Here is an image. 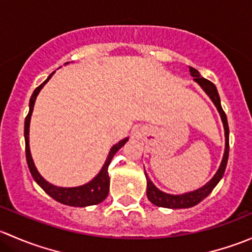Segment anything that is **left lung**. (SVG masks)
Returning a JSON list of instances; mask_svg holds the SVG:
<instances>
[{"label":"left lung","mask_w":252,"mask_h":252,"mask_svg":"<svg viewBox=\"0 0 252 252\" xmlns=\"http://www.w3.org/2000/svg\"><path fill=\"white\" fill-rule=\"evenodd\" d=\"M189 70L191 77H194V80L196 81V83L201 86L202 90L210 96V98L212 100V102L215 103V106L217 107L218 112H220V119H222L223 126H224V136H225L224 155H223L222 162H220V168H218L217 173L215 174V177H213L207 184H205L204 187L200 188V189L194 190V191H190V192H185V194H182V195L166 194V192L157 189V188L155 187L154 183L149 179L146 172H145V175H146V180H147V190H146L147 199H149L154 205L158 206V207L174 208V210L175 208H189V207H192V206L197 205L199 202H201L205 197H207L208 195L211 194V191L215 189V187L218 184V182L222 179L223 174H224V171H225V167H227L228 156H229V128H228L227 116H225L224 111H223L222 106H220V95H218L217 88H216V85L212 83V81L202 78L201 75H200V73L197 72L195 68L189 67Z\"/></svg>","instance_id":"1"}]
</instances>
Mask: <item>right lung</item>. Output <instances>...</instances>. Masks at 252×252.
I'll list each match as a JSON object with an SVG mask.
<instances>
[{"instance_id": "add662e5", "label": "right lung", "mask_w": 252, "mask_h": 252, "mask_svg": "<svg viewBox=\"0 0 252 252\" xmlns=\"http://www.w3.org/2000/svg\"><path fill=\"white\" fill-rule=\"evenodd\" d=\"M52 74L48 75L46 80H45L41 85H39L36 89H35L32 97H30L29 113H28V116L25 117V123H24L25 155H27L28 167H29V171L30 173H32V178H34L35 182L42 188V190H44L47 195H50V196L52 197V199H55L56 201L61 202V204L63 205L74 206V207H85V206L97 205L100 204V202H102L103 200L107 197L108 191H110L108 166H110L112 158H113V156L116 155V152L118 151V150L121 149L126 141H128V138L123 139V140H121L118 144H116L113 147H112L105 164H103V167L101 168L100 173L96 175L91 182H89L88 184L81 185V187H77V188H61V187H56V185H52L51 183L46 182V180L40 175L39 172H37L36 167H35L34 162H32V154H30V147H29V126H30V118H32V110H34V103H35V100H36V96L39 95L40 90L44 88L45 84L50 80V78L52 77Z\"/></svg>"}]
</instances>
